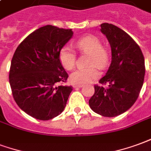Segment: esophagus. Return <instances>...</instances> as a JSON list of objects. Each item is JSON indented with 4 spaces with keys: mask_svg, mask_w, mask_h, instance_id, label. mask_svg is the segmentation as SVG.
I'll return each mask as SVG.
<instances>
[{
    "mask_svg": "<svg viewBox=\"0 0 151 151\" xmlns=\"http://www.w3.org/2000/svg\"><path fill=\"white\" fill-rule=\"evenodd\" d=\"M83 85H82V84H77V83H74L73 84V87H74L75 88H82Z\"/></svg>",
    "mask_w": 151,
    "mask_h": 151,
    "instance_id": "34e87169",
    "label": "esophagus"
}]
</instances>
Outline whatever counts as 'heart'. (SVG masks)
Returning <instances> with one entry per match:
<instances>
[{
    "instance_id": "b5f03b06",
    "label": "heart",
    "mask_w": 151,
    "mask_h": 151,
    "mask_svg": "<svg viewBox=\"0 0 151 151\" xmlns=\"http://www.w3.org/2000/svg\"><path fill=\"white\" fill-rule=\"evenodd\" d=\"M76 47L81 52L88 53L87 65L89 67L77 69L71 75V80L79 84L92 82L100 76V71L96 67L101 69L107 67V53L102 48L100 39L94 35H87L79 39ZM59 60L65 69L72 70L76 65V54L71 47L65 46L59 52Z\"/></svg>"
}]
</instances>
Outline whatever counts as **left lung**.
<instances>
[{
    "label": "left lung",
    "mask_w": 151,
    "mask_h": 151,
    "mask_svg": "<svg viewBox=\"0 0 151 151\" xmlns=\"http://www.w3.org/2000/svg\"><path fill=\"white\" fill-rule=\"evenodd\" d=\"M101 31L110 44L112 58L106 75L95 85L89 106L103 116L113 117L125 113L137 101L145 77V60L135 41L113 24L103 23Z\"/></svg>",
    "instance_id": "left-lung-1"
}]
</instances>
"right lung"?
I'll list each match as a JSON object with an SVG mask.
<instances>
[{"label": "right lung", "instance_id": "obj_1", "mask_svg": "<svg viewBox=\"0 0 151 151\" xmlns=\"http://www.w3.org/2000/svg\"><path fill=\"white\" fill-rule=\"evenodd\" d=\"M71 29L42 26L20 43L9 70L14 101L28 115L47 121L64 109L71 86L59 85L68 75L59 60V52L72 38Z\"/></svg>", "mask_w": 151, "mask_h": 151}]
</instances>
